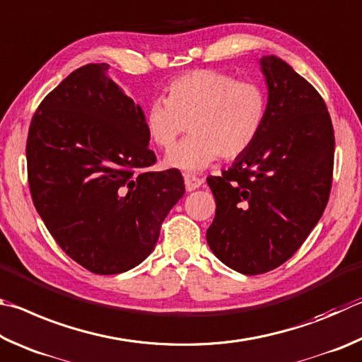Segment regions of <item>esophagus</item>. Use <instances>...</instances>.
Wrapping results in <instances>:
<instances>
[{
    "label": "esophagus",
    "mask_w": 362,
    "mask_h": 362,
    "mask_svg": "<svg viewBox=\"0 0 362 362\" xmlns=\"http://www.w3.org/2000/svg\"><path fill=\"white\" fill-rule=\"evenodd\" d=\"M185 185H186L187 191L191 192V191H195V189H199L202 185H204V180H202V177L194 176V175H186L185 176Z\"/></svg>",
    "instance_id": "34e87169"
}]
</instances>
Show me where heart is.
Wrapping results in <instances>:
<instances>
[{"label":"heart","mask_w":362,"mask_h":362,"mask_svg":"<svg viewBox=\"0 0 362 362\" xmlns=\"http://www.w3.org/2000/svg\"><path fill=\"white\" fill-rule=\"evenodd\" d=\"M269 97L255 81L197 69L165 87V100L146 106V133L157 148L168 151L189 125L193 135L168 152L165 163L182 171H200L219 156H243L265 125Z\"/></svg>","instance_id":"1"}]
</instances>
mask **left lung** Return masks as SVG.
I'll use <instances>...</instances> for the list:
<instances>
[{
    "mask_svg": "<svg viewBox=\"0 0 362 362\" xmlns=\"http://www.w3.org/2000/svg\"><path fill=\"white\" fill-rule=\"evenodd\" d=\"M269 114L255 144L206 182L216 214L206 242L243 275L280 267L300 248L327 205L334 129L325 100L275 55L261 59Z\"/></svg>",
    "mask_w": 362,
    "mask_h": 362,
    "instance_id": "left-lung-1",
    "label": "left lung"
}]
</instances>
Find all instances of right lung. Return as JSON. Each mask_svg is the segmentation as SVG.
I'll return each instance as SVG.
<instances>
[{
  "instance_id": "right-lung-1",
  "label": "right lung",
  "mask_w": 362,
  "mask_h": 362,
  "mask_svg": "<svg viewBox=\"0 0 362 362\" xmlns=\"http://www.w3.org/2000/svg\"><path fill=\"white\" fill-rule=\"evenodd\" d=\"M90 63L37 106L27 139L36 211L60 248L97 275L122 274L148 257L185 194L176 168L152 171L139 105Z\"/></svg>"
}]
</instances>
